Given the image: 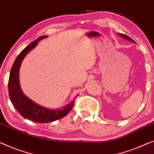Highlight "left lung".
<instances>
[{
  "instance_id": "1",
  "label": "left lung",
  "mask_w": 154,
  "mask_h": 154,
  "mask_svg": "<svg viewBox=\"0 0 154 154\" xmlns=\"http://www.w3.org/2000/svg\"><path fill=\"white\" fill-rule=\"evenodd\" d=\"M118 34L119 35H120V36H122V38H126V39L127 40H129V41H132V42H135V41L132 39V38H131L129 36H127V35H125V34H120V33H118Z\"/></svg>"
}]
</instances>
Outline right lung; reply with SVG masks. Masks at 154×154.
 <instances>
[{"label":"right lung","instance_id":"right-lung-1","mask_svg":"<svg viewBox=\"0 0 154 154\" xmlns=\"http://www.w3.org/2000/svg\"><path fill=\"white\" fill-rule=\"evenodd\" d=\"M46 37V36H40L20 52L11 67L8 82L9 95L13 106L23 118L38 123L51 122L63 118L69 113L75 104V102L72 101L62 109H48L33 102L27 97L20 90L18 72L23 59L31 50L38 44V41Z\"/></svg>","mask_w":154,"mask_h":154}]
</instances>
